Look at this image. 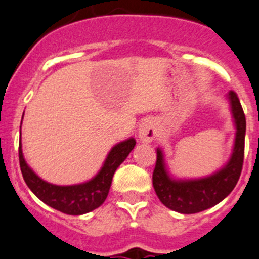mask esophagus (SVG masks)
I'll list each match as a JSON object with an SVG mask.
<instances>
[{"mask_svg": "<svg viewBox=\"0 0 259 259\" xmlns=\"http://www.w3.org/2000/svg\"><path fill=\"white\" fill-rule=\"evenodd\" d=\"M138 135H139L140 140L147 143L152 142L157 137V127H155V122L153 121V119H144L140 122Z\"/></svg>", "mask_w": 259, "mask_h": 259, "instance_id": "1", "label": "esophagus"}]
</instances>
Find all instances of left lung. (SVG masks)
<instances>
[{
	"instance_id": "obj_1",
	"label": "left lung",
	"mask_w": 259,
	"mask_h": 259,
	"mask_svg": "<svg viewBox=\"0 0 259 259\" xmlns=\"http://www.w3.org/2000/svg\"><path fill=\"white\" fill-rule=\"evenodd\" d=\"M228 99L234 117L235 142L227 165L209 177L199 180H175L165 168L162 150L157 149V162L153 170V187L164 206L181 214H196L219 204L233 191L240 177L244 160L245 115L238 95L230 91Z\"/></svg>"
}]
</instances>
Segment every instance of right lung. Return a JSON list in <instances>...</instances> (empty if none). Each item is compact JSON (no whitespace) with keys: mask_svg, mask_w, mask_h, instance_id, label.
<instances>
[{"mask_svg":"<svg viewBox=\"0 0 259 259\" xmlns=\"http://www.w3.org/2000/svg\"><path fill=\"white\" fill-rule=\"evenodd\" d=\"M135 143L137 142L134 138H130L115 145L110 150L100 172L89 182L79 183V185L57 186L41 180L25 162L21 149V140L19 144L20 168L27 187L44 204L64 214L82 215L97 209L104 204L109 195L115 170L134 149Z\"/></svg>","mask_w":259,"mask_h":259,"instance_id":"1","label":"right lung"}]
</instances>
